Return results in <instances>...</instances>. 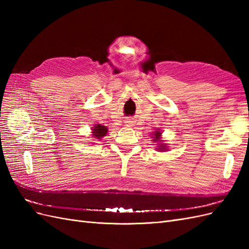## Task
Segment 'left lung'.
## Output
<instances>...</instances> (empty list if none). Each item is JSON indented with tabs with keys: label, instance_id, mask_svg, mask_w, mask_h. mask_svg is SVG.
<instances>
[{
	"label": "left lung",
	"instance_id": "obj_1",
	"mask_svg": "<svg viewBox=\"0 0 249 249\" xmlns=\"http://www.w3.org/2000/svg\"><path fill=\"white\" fill-rule=\"evenodd\" d=\"M160 135H161V133L159 132V131H156L155 132V137H154V141H161L160 140ZM165 144L163 143V144H160V147H159V149H161V150H166L165 149Z\"/></svg>",
	"mask_w": 249,
	"mask_h": 249
}]
</instances>
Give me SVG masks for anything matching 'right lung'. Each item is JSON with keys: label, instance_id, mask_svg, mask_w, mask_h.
Masks as SVG:
<instances>
[{"label": "right lung", "instance_id": "1", "mask_svg": "<svg viewBox=\"0 0 249 249\" xmlns=\"http://www.w3.org/2000/svg\"><path fill=\"white\" fill-rule=\"evenodd\" d=\"M92 136L96 137L97 139H101L102 137H104L105 135L107 134L108 129L107 126L102 125V124H95V126L92 129Z\"/></svg>", "mask_w": 249, "mask_h": 249}]
</instances>
